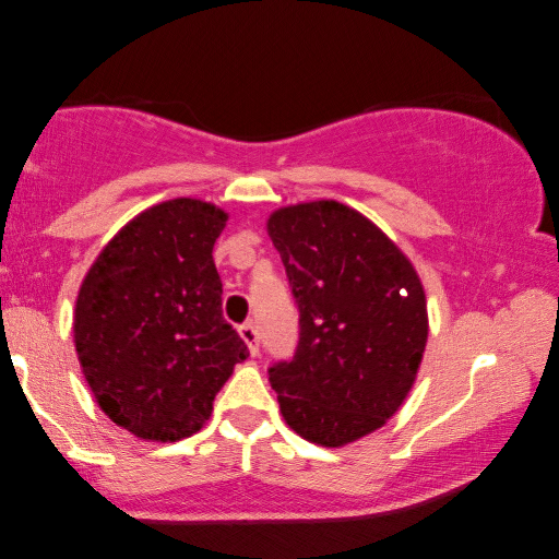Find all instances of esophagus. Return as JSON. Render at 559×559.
<instances>
[{"label":"esophagus","mask_w":559,"mask_h":559,"mask_svg":"<svg viewBox=\"0 0 559 559\" xmlns=\"http://www.w3.org/2000/svg\"><path fill=\"white\" fill-rule=\"evenodd\" d=\"M240 336H242V342L247 344V349H250V354L258 356L260 354V336H258V329H254V324H242Z\"/></svg>","instance_id":"34e87169"}]
</instances>
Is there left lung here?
<instances>
[{
  "label": "left lung",
  "instance_id": "obj_1",
  "mask_svg": "<svg viewBox=\"0 0 559 559\" xmlns=\"http://www.w3.org/2000/svg\"><path fill=\"white\" fill-rule=\"evenodd\" d=\"M267 235L299 307L295 359L270 369L280 411L305 441L349 445L414 389L428 342L424 285L386 233L336 200L274 210Z\"/></svg>",
  "mask_w": 559,
  "mask_h": 559
}]
</instances>
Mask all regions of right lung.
I'll return each mask as SVG.
<instances>
[{
  "label": "right lung",
  "mask_w": 559,
  "mask_h": 559,
  "mask_svg": "<svg viewBox=\"0 0 559 559\" xmlns=\"http://www.w3.org/2000/svg\"><path fill=\"white\" fill-rule=\"evenodd\" d=\"M223 207L176 198L135 215L81 282L73 344L100 411L141 441L198 433L250 352L223 319Z\"/></svg>",
  "instance_id": "right-lung-1"
}]
</instances>
